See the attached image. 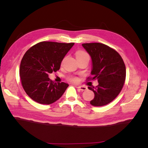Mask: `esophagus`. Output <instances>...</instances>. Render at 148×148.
I'll return each instance as SVG.
<instances>
[{
  "mask_svg": "<svg viewBox=\"0 0 148 148\" xmlns=\"http://www.w3.org/2000/svg\"><path fill=\"white\" fill-rule=\"evenodd\" d=\"M77 89L79 91H84L87 90V88L85 86H77Z\"/></svg>",
  "mask_w": 148,
  "mask_h": 148,
  "instance_id": "1",
  "label": "esophagus"
}]
</instances>
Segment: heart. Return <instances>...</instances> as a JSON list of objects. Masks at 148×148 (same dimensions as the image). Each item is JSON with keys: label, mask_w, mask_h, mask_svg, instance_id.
<instances>
[{"label": "heart", "mask_w": 148, "mask_h": 148, "mask_svg": "<svg viewBox=\"0 0 148 148\" xmlns=\"http://www.w3.org/2000/svg\"><path fill=\"white\" fill-rule=\"evenodd\" d=\"M76 58H79V57H82V56H88V54L85 51L79 50V51H77L76 52ZM69 79L72 81V82H77V78L75 76H71L69 78Z\"/></svg>", "instance_id": "1"}]
</instances>
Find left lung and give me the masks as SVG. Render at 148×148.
I'll use <instances>...</instances> for the list:
<instances>
[{"label":"left lung","mask_w":148,"mask_h":148,"mask_svg":"<svg viewBox=\"0 0 148 148\" xmlns=\"http://www.w3.org/2000/svg\"><path fill=\"white\" fill-rule=\"evenodd\" d=\"M83 48L92 58V79L99 85L88 86L95 94L90 103L103 106L112 102L120 93L126 77V67L121 56L114 49L102 43H84Z\"/></svg>","instance_id":"8db88e82"}]
</instances>
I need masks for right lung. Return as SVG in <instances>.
<instances>
[{"label": "right lung", "instance_id": "obj_1", "mask_svg": "<svg viewBox=\"0 0 148 148\" xmlns=\"http://www.w3.org/2000/svg\"><path fill=\"white\" fill-rule=\"evenodd\" d=\"M74 43L43 41L27 50L22 58L20 76L25 92L34 101L51 104L62 96L69 84L55 83L48 74L58 71Z\"/></svg>", "mask_w": 148, "mask_h": 148}]
</instances>
